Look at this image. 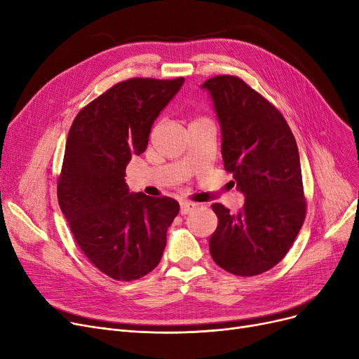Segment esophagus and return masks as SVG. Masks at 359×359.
Segmentation results:
<instances>
[{"instance_id": "34e87169", "label": "esophagus", "mask_w": 359, "mask_h": 359, "mask_svg": "<svg viewBox=\"0 0 359 359\" xmlns=\"http://www.w3.org/2000/svg\"><path fill=\"white\" fill-rule=\"evenodd\" d=\"M195 208H196V205H195V203H192V202H187V201L180 202V214H182V215L191 214Z\"/></svg>"}]
</instances>
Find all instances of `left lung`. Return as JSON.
<instances>
[{
  "label": "left lung",
  "mask_w": 359,
  "mask_h": 359,
  "mask_svg": "<svg viewBox=\"0 0 359 359\" xmlns=\"http://www.w3.org/2000/svg\"><path fill=\"white\" fill-rule=\"evenodd\" d=\"M202 88L219 121L225 172L246 198L238 214L212 205L210 252L233 275H260L285 257L306 218L297 142L280 111L236 75H217Z\"/></svg>",
  "instance_id": "left-lung-1"
}]
</instances>
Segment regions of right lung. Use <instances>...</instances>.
Returning a JSON list of instances; mask_svg holds the SVG:
<instances>
[{
	"instance_id": "right-lung-1",
	"label": "right lung",
	"mask_w": 359,
	"mask_h": 359,
	"mask_svg": "<svg viewBox=\"0 0 359 359\" xmlns=\"http://www.w3.org/2000/svg\"><path fill=\"white\" fill-rule=\"evenodd\" d=\"M184 79H129L83 107L68 132L58 202L87 259L116 280H135L161 260L179 202L129 194L125 170L147 149L160 111Z\"/></svg>"
}]
</instances>
